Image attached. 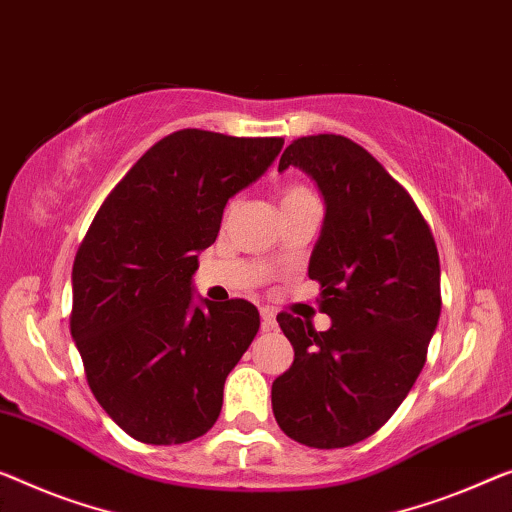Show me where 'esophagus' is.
Segmentation results:
<instances>
[{
  "label": "esophagus",
  "mask_w": 512,
  "mask_h": 512,
  "mask_svg": "<svg viewBox=\"0 0 512 512\" xmlns=\"http://www.w3.org/2000/svg\"><path fill=\"white\" fill-rule=\"evenodd\" d=\"M259 317H262V331H273L278 326L276 315H273V310H269V308L259 310Z\"/></svg>",
  "instance_id": "34e87169"
}]
</instances>
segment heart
Segmentation results:
<instances>
[{
    "label": "heart",
    "instance_id": "b5f03b06",
    "mask_svg": "<svg viewBox=\"0 0 512 512\" xmlns=\"http://www.w3.org/2000/svg\"><path fill=\"white\" fill-rule=\"evenodd\" d=\"M308 197H315L308 188H303V186H287L285 193H282V204L301 202V200H308Z\"/></svg>",
    "mask_w": 512,
    "mask_h": 512
}]
</instances>
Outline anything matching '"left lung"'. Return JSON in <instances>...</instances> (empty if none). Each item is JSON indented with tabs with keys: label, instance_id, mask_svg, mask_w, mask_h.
I'll return each instance as SVG.
<instances>
[{
	"label": "left lung",
	"instance_id": "1",
	"mask_svg": "<svg viewBox=\"0 0 512 512\" xmlns=\"http://www.w3.org/2000/svg\"><path fill=\"white\" fill-rule=\"evenodd\" d=\"M289 165L324 197L308 276L331 326L278 315L294 363L271 386L273 416L299 444L345 448L375 434L421 375L441 312L439 253L407 190L349 137H299L278 172Z\"/></svg>",
	"mask_w": 512,
	"mask_h": 512
}]
</instances>
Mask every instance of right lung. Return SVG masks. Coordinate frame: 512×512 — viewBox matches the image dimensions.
<instances>
[{"mask_svg": "<svg viewBox=\"0 0 512 512\" xmlns=\"http://www.w3.org/2000/svg\"><path fill=\"white\" fill-rule=\"evenodd\" d=\"M282 144L197 128L163 137L114 186L75 255L71 335L89 388L142 444H186L216 423L259 312L195 299L197 255Z\"/></svg>", "mask_w": 512, "mask_h": 512, "instance_id": "add662e5", "label": "right lung"}]
</instances>
